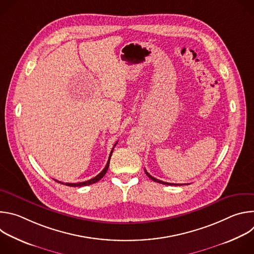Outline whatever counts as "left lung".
I'll return each mask as SVG.
<instances>
[{"instance_id":"1","label":"left lung","mask_w":254,"mask_h":254,"mask_svg":"<svg viewBox=\"0 0 254 254\" xmlns=\"http://www.w3.org/2000/svg\"><path fill=\"white\" fill-rule=\"evenodd\" d=\"M146 172V174H147V176L151 179V180H153V181H155V182H157V183H160V184H164V185H171V186H174V185H176V186H181V185H184V184H173V183H167V182H163V181H161V180H158V179H156V178H154L153 176H151L147 171H144Z\"/></svg>"}]
</instances>
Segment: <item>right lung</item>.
Segmentation results:
<instances>
[{
	"instance_id": "obj_1",
	"label": "right lung",
	"mask_w": 254,
	"mask_h": 254,
	"mask_svg": "<svg viewBox=\"0 0 254 254\" xmlns=\"http://www.w3.org/2000/svg\"><path fill=\"white\" fill-rule=\"evenodd\" d=\"M117 143H118V142H116L115 147L117 146ZM113 152H114V148H113V150H112V152H111V155H110V158H108V161H107V163H106V166L104 167V169H103L97 176H95L94 178H92V179H90V180H88V181H85V182H80V183H65V185H66V186H69V187H82V186H87V185H91V184H94V183L98 182V181H99V180L105 175V173L107 172L108 167H110V161H111V157H112V155H113ZM55 181H56V182H58V183L64 185V183L60 182V181H57V180H55Z\"/></svg>"
}]
</instances>
